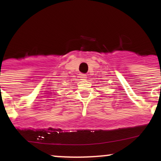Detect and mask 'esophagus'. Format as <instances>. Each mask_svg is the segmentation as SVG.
I'll use <instances>...</instances> for the list:
<instances>
[{
	"mask_svg": "<svg viewBox=\"0 0 161 161\" xmlns=\"http://www.w3.org/2000/svg\"><path fill=\"white\" fill-rule=\"evenodd\" d=\"M80 78H81V79H82V80H86L87 78V75L86 74H82V73H81Z\"/></svg>",
	"mask_w": 161,
	"mask_h": 161,
	"instance_id": "obj_1",
	"label": "esophagus"
}]
</instances>
